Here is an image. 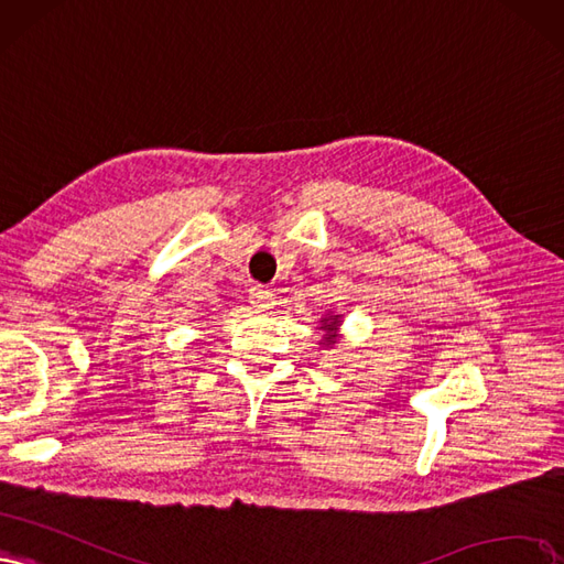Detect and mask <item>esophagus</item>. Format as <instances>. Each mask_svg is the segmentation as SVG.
Wrapping results in <instances>:
<instances>
[{
    "label": "esophagus",
    "mask_w": 564,
    "mask_h": 564,
    "mask_svg": "<svg viewBox=\"0 0 564 564\" xmlns=\"http://www.w3.org/2000/svg\"><path fill=\"white\" fill-rule=\"evenodd\" d=\"M248 300L258 312H267V308L274 306V295H271L264 285H252L248 290Z\"/></svg>",
    "instance_id": "esophagus-1"
}]
</instances>
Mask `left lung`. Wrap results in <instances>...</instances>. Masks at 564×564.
Masks as SVG:
<instances>
[{
  "instance_id": "1",
  "label": "left lung",
  "mask_w": 564,
  "mask_h": 564,
  "mask_svg": "<svg viewBox=\"0 0 564 564\" xmlns=\"http://www.w3.org/2000/svg\"><path fill=\"white\" fill-rule=\"evenodd\" d=\"M341 325V318L335 316V314H328L323 321H321V330H325L321 344H325V347H333V344H337V330Z\"/></svg>"
}]
</instances>
